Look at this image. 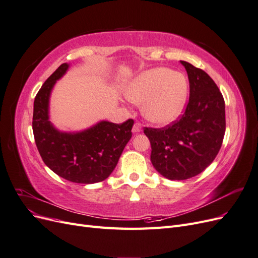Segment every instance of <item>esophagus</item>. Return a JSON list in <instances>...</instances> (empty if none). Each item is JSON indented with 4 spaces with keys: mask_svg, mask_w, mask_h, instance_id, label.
Segmentation results:
<instances>
[{
    "mask_svg": "<svg viewBox=\"0 0 258 258\" xmlns=\"http://www.w3.org/2000/svg\"><path fill=\"white\" fill-rule=\"evenodd\" d=\"M141 131H142V124L140 122H136L134 124V127H132V132H134V134H139V132Z\"/></svg>",
    "mask_w": 258,
    "mask_h": 258,
    "instance_id": "1",
    "label": "esophagus"
}]
</instances>
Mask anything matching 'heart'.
Masks as SVG:
<instances>
[{"mask_svg":"<svg viewBox=\"0 0 258 258\" xmlns=\"http://www.w3.org/2000/svg\"><path fill=\"white\" fill-rule=\"evenodd\" d=\"M188 96V81L181 72L154 68L139 74L127 88L130 101L142 105L147 120L168 124L181 115Z\"/></svg>","mask_w":258,"mask_h":258,"instance_id":"b5f03b06","label":"heart"}]
</instances>
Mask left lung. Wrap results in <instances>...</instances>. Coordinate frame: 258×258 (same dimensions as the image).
Masks as SVG:
<instances>
[{"label": "left lung", "mask_w": 258, "mask_h": 258, "mask_svg": "<svg viewBox=\"0 0 258 258\" xmlns=\"http://www.w3.org/2000/svg\"><path fill=\"white\" fill-rule=\"evenodd\" d=\"M181 63L189 81V101L184 114L167 127L144 129L154 168L176 181L196 176L212 163L226 129L225 101L214 81L188 62Z\"/></svg>", "instance_id": "1"}]
</instances>
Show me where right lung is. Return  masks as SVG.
I'll list each match as a JSON object with an SVG mask.
<instances>
[{
	"label": "right lung",
	"instance_id": "obj_1",
	"mask_svg": "<svg viewBox=\"0 0 258 258\" xmlns=\"http://www.w3.org/2000/svg\"><path fill=\"white\" fill-rule=\"evenodd\" d=\"M70 64L62 63L38 90L33 106V135L45 165L70 182H102L115 169L132 137L134 120L122 123L101 120L79 132H63L49 120V98L54 84Z\"/></svg>",
	"mask_w": 258,
	"mask_h": 258
}]
</instances>
